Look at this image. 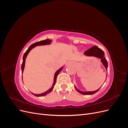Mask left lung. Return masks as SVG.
I'll use <instances>...</instances> for the list:
<instances>
[{
	"label": "left lung",
	"instance_id": "obj_1",
	"mask_svg": "<svg viewBox=\"0 0 128 128\" xmlns=\"http://www.w3.org/2000/svg\"><path fill=\"white\" fill-rule=\"evenodd\" d=\"M84 54L86 56H94L97 57L98 58H100V59H101V61L102 62V63L104 64V66L105 67L106 70H107V72L108 62H107V61L106 59V58L104 56V52L102 49H100V48L97 47L96 46H93V47H92L91 48L88 50L87 51H85ZM74 87H75L76 90L79 93H80V94H84V95H91L93 94H94L96 92H97L99 90V89H99H98V90L94 91L82 92V91H80L78 88H77L75 86H74Z\"/></svg>",
	"mask_w": 128,
	"mask_h": 128
}]
</instances>
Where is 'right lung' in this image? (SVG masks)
I'll list each match as a JSON object with an SVG mask.
<instances>
[{
    "label": "right lung",
    "instance_id": "add662e5",
    "mask_svg": "<svg viewBox=\"0 0 128 128\" xmlns=\"http://www.w3.org/2000/svg\"><path fill=\"white\" fill-rule=\"evenodd\" d=\"M51 40H48V39H46L45 40H42V41H40V42H35V43H34L32 45H31L30 46L29 48L26 50V51L24 53V56H23V62H22V65H21V70H22V73L23 72H24V64H25V60H26V58L27 56V55H28V54L29 53V52H30V51L31 50H32V48H34L36 47V46H38V45H46V44H50V42H51ZM63 67L61 68L60 69H59L56 73H55V75H54V82H53V86H52V88H50L49 90L48 91H47L46 92H44V93H42V94H32H32L34 96H45L46 95H47L48 94H50V92H51L53 89V88H54V85L56 84V77H57V76L58 75V74H59V72H61V70L62 69Z\"/></svg>",
    "mask_w": 128,
    "mask_h": 128
}]
</instances>
